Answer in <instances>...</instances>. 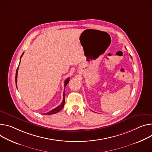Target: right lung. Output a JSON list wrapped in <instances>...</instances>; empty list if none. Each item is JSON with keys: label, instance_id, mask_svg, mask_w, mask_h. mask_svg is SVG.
<instances>
[{"label": "right lung", "instance_id": "add662e5", "mask_svg": "<svg viewBox=\"0 0 152 152\" xmlns=\"http://www.w3.org/2000/svg\"><path fill=\"white\" fill-rule=\"evenodd\" d=\"M23 53H22V56H20V59H21L22 56H23ZM19 64H20V62H19ZM18 68H19V66H18V69H17V70H16V87H17V78H18ZM69 80H70V78H69V77L67 78V79L65 80V84H64V85H65L64 87H65L68 84V83L69 82ZM63 96H64V97H63V101H62V103H61L59 105H58L56 108H55L51 110V111H50L49 112H47V113H44V115H53V114H55V113H56L59 112V111H61V110H62V108L64 107V104H65V93H64V92Z\"/></svg>", "mask_w": 152, "mask_h": 152}]
</instances>
